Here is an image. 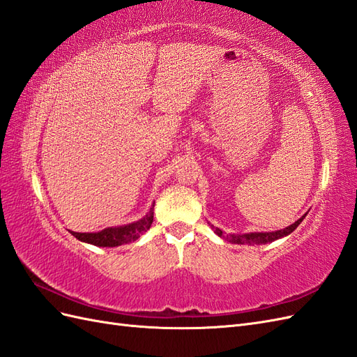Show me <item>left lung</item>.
<instances>
[{"label": "left lung", "instance_id": "1", "mask_svg": "<svg viewBox=\"0 0 357 357\" xmlns=\"http://www.w3.org/2000/svg\"><path fill=\"white\" fill-rule=\"evenodd\" d=\"M307 217V213L302 215L298 221H294L293 224H290L289 227L281 229V230H275V231H250V233H229L226 236V241H229L230 243H238V245H242V243H247V245H261V243H269L281 238L289 236L290 233L296 229L299 224L303 221V218ZM217 233L220 238H222V230L215 227L213 230Z\"/></svg>", "mask_w": 357, "mask_h": 357}]
</instances>
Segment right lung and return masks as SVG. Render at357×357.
Listing matches in <instances>:
<instances>
[{
    "label": "right lung",
    "instance_id": "1",
    "mask_svg": "<svg viewBox=\"0 0 357 357\" xmlns=\"http://www.w3.org/2000/svg\"><path fill=\"white\" fill-rule=\"evenodd\" d=\"M154 205L155 202L152 203V206L149 212L145 217H142L140 220L124 224V226H115V227H106L100 231H89V233H77V231H71L76 239L85 243H91V245L96 247H119L124 245V243L128 242H135L136 239L140 238L142 233H145L149 230L152 221H154Z\"/></svg>",
    "mask_w": 357,
    "mask_h": 357
}]
</instances>
